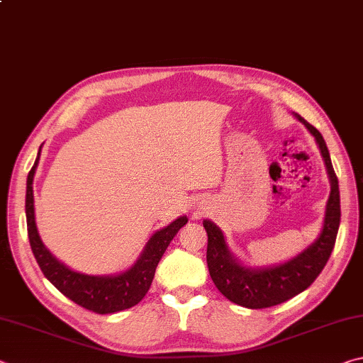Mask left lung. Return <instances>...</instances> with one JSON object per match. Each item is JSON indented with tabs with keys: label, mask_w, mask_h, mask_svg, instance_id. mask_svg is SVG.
<instances>
[{
	"label": "left lung",
	"mask_w": 363,
	"mask_h": 363,
	"mask_svg": "<svg viewBox=\"0 0 363 363\" xmlns=\"http://www.w3.org/2000/svg\"><path fill=\"white\" fill-rule=\"evenodd\" d=\"M293 115L314 136L330 179L331 190L327 208H325L320 235L291 259L277 264V266L250 267L230 253L223 230L210 219L203 220V227L208 233L206 262L214 285L232 303L248 307V309H264V307L277 306L309 288L330 259L337 229H340V186H337V177L333 164H331L327 144H325L322 134L309 125L303 116L298 113Z\"/></svg>",
	"instance_id": "1"
}]
</instances>
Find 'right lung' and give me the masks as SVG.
Here are the masks:
<instances>
[{
  "mask_svg": "<svg viewBox=\"0 0 363 363\" xmlns=\"http://www.w3.org/2000/svg\"><path fill=\"white\" fill-rule=\"evenodd\" d=\"M41 147L38 157L35 160L33 168L27 177V195H26V216L30 247L38 262L41 272L57 290L72 299L73 303L93 311L96 314H113L136 306L145 296L152 285L155 269L168 245L182 225L187 224V216L177 218L163 229L157 230L149 238V242L139 255L136 262L130 269L120 274L110 275H88L77 272L60 262L45 243L41 242L35 220V199H33V177L36 167L40 163Z\"/></svg>",
  "mask_w": 363,
  "mask_h": 363,
  "instance_id": "right-lung-1",
  "label": "right lung"
}]
</instances>
